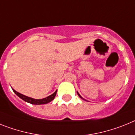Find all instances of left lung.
Instances as JSON below:
<instances>
[{"label":"left lung","mask_w":135,"mask_h":135,"mask_svg":"<svg viewBox=\"0 0 135 135\" xmlns=\"http://www.w3.org/2000/svg\"><path fill=\"white\" fill-rule=\"evenodd\" d=\"M77 94H78V95H79V97H80V98H81V99H83V100H85V99H84V98H83L82 97L81 95H80V94H79V93H78V92H77Z\"/></svg>","instance_id":"1"}]
</instances>
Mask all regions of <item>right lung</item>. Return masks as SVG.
Returning a JSON list of instances; mask_svg holds the SVG:
<instances>
[{"instance_id": "add662e5", "label": "right lung", "mask_w": 135, "mask_h": 135, "mask_svg": "<svg viewBox=\"0 0 135 135\" xmlns=\"http://www.w3.org/2000/svg\"><path fill=\"white\" fill-rule=\"evenodd\" d=\"M12 90L13 91V92H14L16 95H18V97L20 98L22 100H23L25 101V102H28V103L30 104H37V105L38 104H47L48 103V102H51L52 100H53L54 98H55V95H56V91H57V90H56L55 93H53L52 95H49V96H48V97L46 98H44L35 99L33 98H30L28 97V96H26V95H23V94H20L19 92L16 91L14 90L13 88Z\"/></svg>"}]
</instances>
